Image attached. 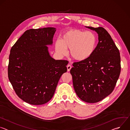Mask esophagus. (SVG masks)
Here are the masks:
<instances>
[{
    "mask_svg": "<svg viewBox=\"0 0 130 130\" xmlns=\"http://www.w3.org/2000/svg\"><path fill=\"white\" fill-rule=\"evenodd\" d=\"M67 71H69L71 68V66L69 64H68L67 66Z\"/></svg>",
    "mask_w": 130,
    "mask_h": 130,
    "instance_id": "esophagus-1",
    "label": "esophagus"
}]
</instances>
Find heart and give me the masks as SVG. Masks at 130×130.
<instances>
[{"label": "heart", "mask_w": 130, "mask_h": 130, "mask_svg": "<svg viewBox=\"0 0 130 130\" xmlns=\"http://www.w3.org/2000/svg\"><path fill=\"white\" fill-rule=\"evenodd\" d=\"M96 44V37L91 32L70 29L63 34L61 40L55 42V48L57 52L61 55H65L67 52L66 49H69L73 59L83 61L91 57Z\"/></svg>", "instance_id": "heart-1"}]
</instances>
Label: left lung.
I'll list each match as a JSON object with an SVG mask.
<instances>
[{
  "label": "left lung",
  "instance_id": "obj_1",
  "mask_svg": "<svg viewBox=\"0 0 130 130\" xmlns=\"http://www.w3.org/2000/svg\"><path fill=\"white\" fill-rule=\"evenodd\" d=\"M86 27L97 33L98 43L91 57L74 63L70 72L77 96L82 101L92 103L102 100L113 91L120 73V56L105 29Z\"/></svg>",
  "mask_w": 130,
  "mask_h": 130
}]
</instances>
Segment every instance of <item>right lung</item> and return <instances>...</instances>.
<instances>
[{"mask_svg": "<svg viewBox=\"0 0 130 130\" xmlns=\"http://www.w3.org/2000/svg\"><path fill=\"white\" fill-rule=\"evenodd\" d=\"M55 31L53 27L28 30L10 50L9 81L17 95L29 104L50 101L67 71L68 61L55 60L49 52L47 46L52 45Z\"/></svg>", "mask_w": 130, "mask_h": 130, "instance_id": "add662e5", "label": "right lung"}]
</instances>
